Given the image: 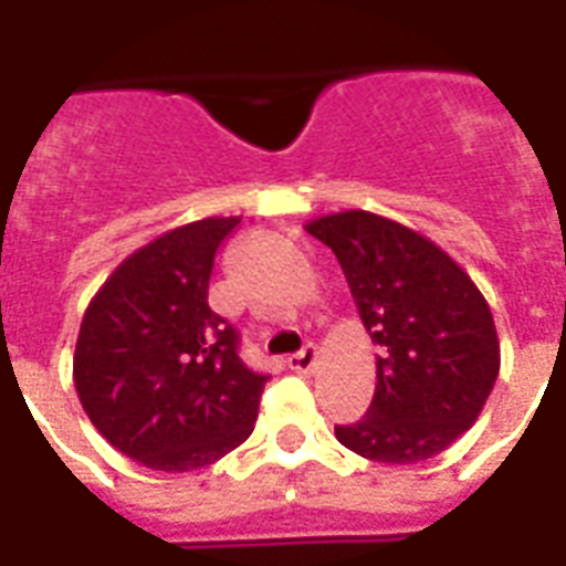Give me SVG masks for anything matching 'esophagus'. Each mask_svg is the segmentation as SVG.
Returning a JSON list of instances; mask_svg holds the SVG:
<instances>
[{
  "instance_id": "esophagus-1",
  "label": "esophagus",
  "mask_w": 566,
  "mask_h": 566,
  "mask_svg": "<svg viewBox=\"0 0 566 566\" xmlns=\"http://www.w3.org/2000/svg\"><path fill=\"white\" fill-rule=\"evenodd\" d=\"M315 366H317V347L315 345H305L300 354L287 357V368H291V371H296V375H308V371H312Z\"/></svg>"
}]
</instances>
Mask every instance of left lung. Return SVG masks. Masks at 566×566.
<instances>
[{"label": "left lung", "instance_id": "1", "mask_svg": "<svg viewBox=\"0 0 566 566\" xmlns=\"http://www.w3.org/2000/svg\"><path fill=\"white\" fill-rule=\"evenodd\" d=\"M305 230L333 249L380 345L368 413L336 426L338 443L387 464L443 453L474 426L501 371L485 296L441 245L399 221L345 209Z\"/></svg>", "mask_w": 566, "mask_h": 566}]
</instances>
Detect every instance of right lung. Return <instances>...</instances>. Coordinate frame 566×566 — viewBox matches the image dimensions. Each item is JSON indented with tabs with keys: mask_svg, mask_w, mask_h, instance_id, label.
Masks as SVG:
<instances>
[{
	"mask_svg": "<svg viewBox=\"0 0 566 566\" xmlns=\"http://www.w3.org/2000/svg\"><path fill=\"white\" fill-rule=\"evenodd\" d=\"M242 216L188 221L128 254L83 312L74 389L123 455L182 474L219 462L254 429L266 375L209 308L221 240Z\"/></svg>",
	"mask_w": 566,
	"mask_h": 566,
	"instance_id": "obj_1",
	"label": "right lung"
}]
</instances>
